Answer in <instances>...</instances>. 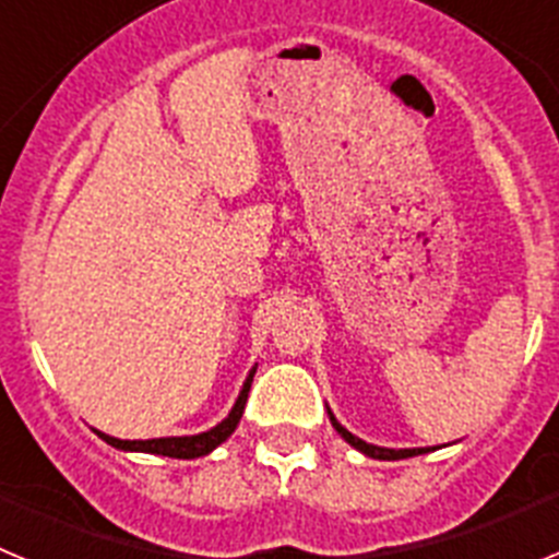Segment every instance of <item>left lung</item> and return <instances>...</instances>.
I'll return each mask as SVG.
<instances>
[{
	"label": "left lung",
	"instance_id": "8db88e82",
	"mask_svg": "<svg viewBox=\"0 0 559 559\" xmlns=\"http://www.w3.org/2000/svg\"><path fill=\"white\" fill-rule=\"evenodd\" d=\"M330 414V423H333L335 431L341 433V439L344 442H349V445L355 448V451H360L364 456H372V459H383V462H394V459H408V456H419V453H428L431 448H400V451H394V448H378V445H369V442H364V439H358L355 433H349L347 428L341 426L338 419L333 417V412L328 408Z\"/></svg>",
	"mask_w": 559,
	"mask_h": 559
}]
</instances>
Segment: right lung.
Returning <instances> with one entry per match:
<instances>
[{
    "mask_svg": "<svg viewBox=\"0 0 559 559\" xmlns=\"http://www.w3.org/2000/svg\"><path fill=\"white\" fill-rule=\"evenodd\" d=\"M257 367L251 369L249 378H246L243 389L237 394L235 406H231L229 417L221 419L218 426L210 428L204 433H192V437H162V439H117V437H108V433L97 431V437L103 442H108L111 448H120V451H136V453H156V456H170V459H199L212 453L221 442L231 437V431L237 428L240 417H243V408H246V400H249V389H251V380H254Z\"/></svg>",
    "mask_w": 559,
    "mask_h": 559,
    "instance_id": "add662e5",
    "label": "right lung"
}]
</instances>
